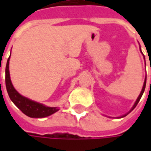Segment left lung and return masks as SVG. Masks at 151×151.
I'll use <instances>...</instances> for the list:
<instances>
[{
  "label": "left lung",
  "mask_w": 151,
  "mask_h": 151,
  "mask_svg": "<svg viewBox=\"0 0 151 151\" xmlns=\"http://www.w3.org/2000/svg\"><path fill=\"white\" fill-rule=\"evenodd\" d=\"M145 85H146V78H145V82H144V86H143V88H142V91H141V92H140V94H139V96H138V98H137L136 101L134 102V106L132 107V108L130 109V111L128 113H126V114H124V115H123V116H121V117H119V118H124V117H125L126 115H128L129 113H130L131 111H133L134 110V108L136 107L137 104L139 103V100H140V98H141V96H142L143 93H144V91H145Z\"/></svg>",
  "instance_id": "left-lung-1"
}]
</instances>
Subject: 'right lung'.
Here are the masks:
<instances>
[{
    "label": "right lung",
    "mask_w": 151,
    "mask_h": 151,
    "mask_svg": "<svg viewBox=\"0 0 151 151\" xmlns=\"http://www.w3.org/2000/svg\"><path fill=\"white\" fill-rule=\"evenodd\" d=\"M9 60H10V57L7 60L6 66V91L9 97L15 105L25 115L30 118H45L59 111L58 107H46L44 104L32 101L25 96H22L20 93H18V91H16L10 78Z\"/></svg>",
    "instance_id": "add662e5"
}]
</instances>
